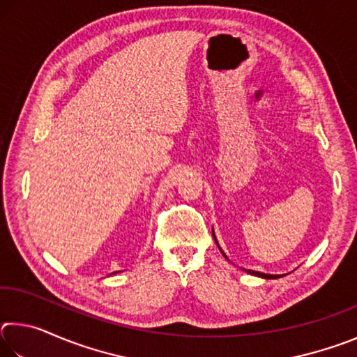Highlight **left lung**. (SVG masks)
<instances>
[{
    "instance_id": "left-lung-1",
    "label": "left lung",
    "mask_w": 357,
    "mask_h": 357,
    "mask_svg": "<svg viewBox=\"0 0 357 357\" xmlns=\"http://www.w3.org/2000/svg\"><path fill=\"white\" fill-rule=\"evenodd\" d=\"M213 236H214V239H215V234H214V231H213ZM215 244L219 245V243H217V239H215ZM220 249V247H219ZM220 252H222V249H220ZM223 253V252H222ZM223 257L227 258V255L225 253H223ZM247 274H252V275H257V277H263V279H279V277H282V275H273V274H264V273H258V271H252V269H244Z\"/></svg>"
}]
</instances>
